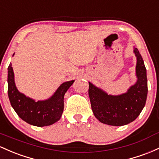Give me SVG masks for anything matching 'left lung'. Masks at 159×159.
Segmentation results:
<instances>
[{"label":"left lung","instance_id":"left-lung-1","mask_svg":"<svg viewBox=\"0 0 159 159\" xmlns=\"http://www.w3.org/2000/svg\"><path fill=\"white\" fill-rule=\"evenodd\" d=\"M137 57V81L126 93L108 95L89 82L88 94L94 116L99 121L112 126H122L134 121L145 106L148 87L146 69L137 48L134 50Z\"/></svg>","mask_w":159,"mask_h":159}]
</instances>
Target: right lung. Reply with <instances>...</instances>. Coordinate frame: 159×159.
Wrapping results in <instances>:
<instances>
[{"label":"right lung","instance_id":"add662e5","mask_svg":"<svg viewBox=\"0 0 159 159\" xmlns=\"http://www.w3.org/2000/svg\"><path fill=\"white\" fill-rule=\"evenodd\" d=\"M11 66L10 63L8 66V97L19 117L28 124L37 127L49 126L59 121L64 109V95L74 81L62 84L50 99L35 102L18 91Z\"/></svg>","mask_w":159,"mask_h":159}]
</instances>
